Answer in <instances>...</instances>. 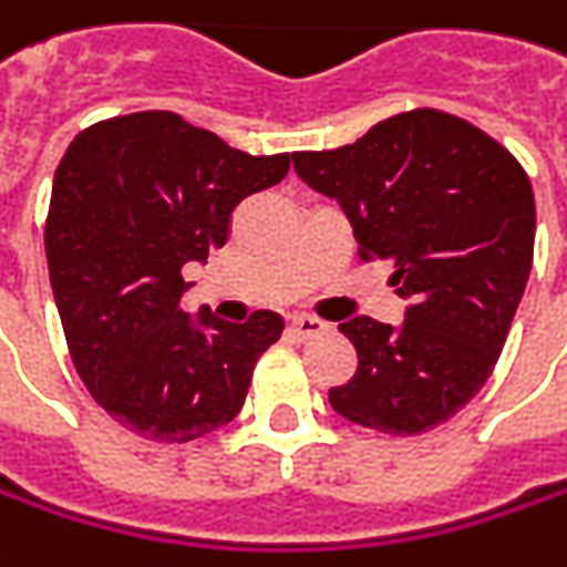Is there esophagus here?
Returning <instances> with one entry per match:
<instances>
[{
    "label": "esophagus",
    "mask_w": 567,
    "mask_h": 567,
    "mask_svg": "<svg viewBox=\"0 0 567 567\" xmlns=\"http://www.w3.org/2000/svg\"><path fill=\"white\" fill-rule=\"evenodd\" d=\"M326 328V322H319V319H312V316H293V319H290V334L299 338V341L316 338V334H322Z\"/></svg>",
    "instance_id": "34e87169"
}]
</instances>
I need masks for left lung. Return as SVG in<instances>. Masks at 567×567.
Here are the masks:
<instances>
[{
  "instance_id": "obj_1",
  "label": "left lung",
  "mask_w": 567,
  "mask_h": 567,
  "mask_svg": "<svg viewBox=\"0 0 567 567\" xmlns=\"http://www.w3.org/2000/svg\"><path fill=\"white\" fill-rule=\"evenodd\" d=\"M297 175L334 197L357 258L392 265L405 322H341L357 373L328 402L360 427L411 437L450 421L492 377L526 290L536 204L524 165L468 121L414 107L351 146L293 153Z\"/></svg>"
}]
</instances>
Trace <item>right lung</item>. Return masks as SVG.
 Returning <instances> with one entry per match:
<instances>
[{
	"label": "right lung",
	"instance_id": "add662e5",
	"mask_svg": "<svg viewBox=\"0 0 567 567\" xmlns=\"http://www.w3.org/2000/svg\"><path fill=\"white\" fill-rule=\"evenodd\" d=\"M290 172V153L248 156L172 111L99 121L53 175L43 248L72 363L101 409L156 443H187L245 405L277 312L245 326L187 316V265L229 239L245 197Z\"/></svg>",
	"mask_w": 567,
	"mask_h": 567
}]
</instances>
